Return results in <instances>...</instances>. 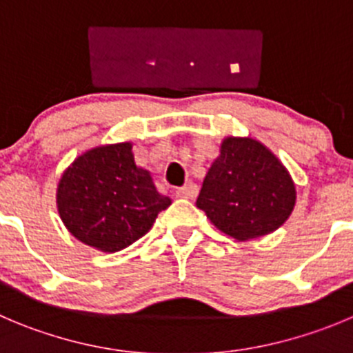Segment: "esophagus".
<instances>
[{
  "mask_svg": "<svg viewBox=\"0 0 353 353\" xmlns=\"http://www.w3.org/2000/svg\"><path fill=\"white\" fill-rule=\"evenodd\" d=\"M196 195H199V186L193 183L179 188V190L176 192V196H179V199H195Z\"/></svg>",
  "mask_w": 353,
  "mask_h": 353,
  "instance_id": "esophagus-1",
  "label": "esophagus"
}]
</instances>
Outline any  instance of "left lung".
I'll use <instances>...</instances> for the list:
<instances>
[{
    "instance_id": "8db88e82",
    "label": "left lung",
    "mask_w": 353,
    "mask_h": 353,
    "mask_svg": "<svg viewBox=\"0 0 353 353\" xmlns=\"http://www.w3.org/2000/svg\"><path fill=\"white\" fill-rule=\"evenodd\" d=\"M296 205V188L282 161L259 141L226 137L196 207L226 235L245 242L281 228Z\"/></svg>"
}]
</instances>
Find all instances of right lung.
Listing matches in <instances>:
<instances>
[{
	"instance_id": "obj_1",
	"label": "right lung",
	"mask_w": 353,
	"mask_h": 353,
	"mask_svg": "<svg viewBox=\"0 0 353 353\" xmlns=\"http://www.w3.org/2000/svg\"><path fill=\"white\" fill-rule=\"evenodd\" d=\"M170 199L136 165L132 143L85 151L64 170L57 210L72 236L102 252H118L146 235Z\"/></svg>"
}]
</instances>
